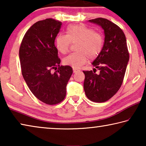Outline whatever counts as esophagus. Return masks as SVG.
Wrapping results in <instances>:
<instances>
[{
	"label": "esophagus",
	"instance_id": "esophagus-1",
	"mask_svg": "<svg viewBox=\"0 0 146 146\" xmlns=\"http://www.w3.org/2000/svg\"><path fill=\"white\" fill-rule=\"evenodd\" d=\"M78 71H80V70H78L76 68H73V73H76V72H78Z\"/></svg>",
	"mask_w": 146,
	"mask_h": 146
}]
</instances>
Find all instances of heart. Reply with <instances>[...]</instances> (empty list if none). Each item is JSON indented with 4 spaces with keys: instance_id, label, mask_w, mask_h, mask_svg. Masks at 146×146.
Instances as JSON below:
<instances>
[{
    "instance_id": "b5f03b06",
    "label": "heart",
    "mask_w": 146,
    "mask_h": 146,
    "mask_svg": "<svg viewBox=\"0 0 146 146\" xmlns=\"http://www.w3.org/2000/svg\"><path fill=\"white\" fill-rule=\"evenodd\" d=\"M75 51L64 58L63 63L74 68H80L88 60L97 57L104 45L103 36L84 25H71L66 29V35L59 33L55 38V46L62 54H66L71 42H76Z\"/></svg>"
}]
</instances>
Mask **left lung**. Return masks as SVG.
<instances>
[{"mask_svg":"<svg viewBox=\"0 0 146 146\" xmlns=\"http://www.w3.org/2000/svg\"><path fill=\"white\" fill-rule=\"evenodd\" d=\"M102 27L104 31V44L95 60L93 71H84V89L88 99L104 102L110 99L119 90L123 82L129 59L126 38L123 31L108 19L97 18L89 21ZM98 68V75L94 70Z\"/></svg>","mask_w":146,"mask_h":146,"instance_id":"left-lung-1","label":"left lung"}]
</instances>
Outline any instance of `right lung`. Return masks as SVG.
<instances>
[{"label":"right lung","mask_w":146,"mask_h":146,"mask_svg":"<svg viewBox=\"0 0 146 146\" xmlns=\"http://www.w3.org/2000/svg\"><path fill=\"white\" fill-rule=\"evenodd\" d=\"M62 23L46 19L30 27L19 49L23 78L32 93L42 102L55 105L66 95V86L73 73L70 66H60L55 40ZM56 71L52 73L51 70Z\"/></svg>","instance_id":"right-lung-1"}]
</instances>
